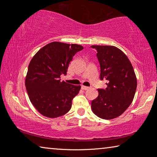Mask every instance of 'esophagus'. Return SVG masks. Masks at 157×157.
Wrapping results in <instances>:
<instances>
[{
    "mask_svg": "<svg viewBox=\"0 0 157 157\" xmlns=\"http://www.w3.org/2000/svg\"><path fill=\"white\" fill-rule=\"evenodd\" d=\"M82 89L83 90H88L89 89V87L86 86H82Z\"/></svg>",
    "mask_w": 157,
    "mask_h": 157,
    "instance_id": "1",
    "label": "esophagus"
}]
</instances>
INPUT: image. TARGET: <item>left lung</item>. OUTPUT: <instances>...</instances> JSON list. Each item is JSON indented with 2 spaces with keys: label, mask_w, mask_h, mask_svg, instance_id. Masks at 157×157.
<instances>
[{
  "label": "left lung",
  "mask_w": 157,
  "mask_h": 157,
  "mask_svg": "<svg viewBox=\"0 0 157 157\" xmlns=\"http://www.w3.org/2000/svg\"><path fill=\"white\" fill-rule=\"evenodd\" d=\"M97 50L100 65V79L107 87L98 89V96L91 102L95 115L105 120L116 118L131 105L137 86L134 68L127 55L113 46H91Z\"/></svg>",
  "instance_id": "left-lung-1"
}]
</instances>
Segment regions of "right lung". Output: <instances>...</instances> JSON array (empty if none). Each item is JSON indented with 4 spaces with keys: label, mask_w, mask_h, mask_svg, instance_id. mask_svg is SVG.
Segmentation results:
<instances>
[{
    "label": "right lung",
    "mask_w": 157,
    "mask_h": 157,
    "mask_svg": "<svg viewBox=\"0 0 157 157\" xmlns=\"http://www.w3.org/2000/svg\"><path fill=\"white\" fill-rule=\"evenodd\" d=\"M83 48L80 45L54 41L41 48L31 59L25 87L31 103L41 115L57 118L71 109L81 86L59 78L62 74L66 75L73 56Z\"/></svg>",
    "instance_id": "add662e5"
}]
</instances>
